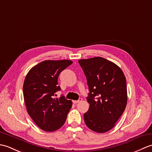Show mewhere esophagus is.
<instances>
[{"label": "esophagus", "instance_id": "esophagus-1", "mask_svg": "<svg viewBox=\"0 0 152 152\" xmlns=\"http://www.w3.org/2000/svg\"><path fill=\"white\" fill-rule=\"evenodd\" d=\"M82 101V99H81V98H80L78 101H72V102L74 103V104H76V103H78V102H80V101Z\"/></svg>", "mask_w": 152, "mask_h": 152}]
</instances>
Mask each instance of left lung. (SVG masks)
<instances>
[{
  "label": "left lung",
  "instance_id": "8db88e82",
  "mask_svg": "<svg viewBox=\"0 0 152 152\" xmlns=\"http://www.w3.org/2000/svg\"><path fill=\"white\" fill-rule=\"evenodd\" d=\"M87 78L88 111L83 114L87 127L102 133L114 127L127 102L126 78L121 69L101 57L78 61Z\"/></svg>",
  "mask_w": 152,
  "mask_h": 152
}]
</instances>
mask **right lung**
<instances>
[{
	"label": "right lung",
	"mask_w": 152,
	"mask_h": 152,
	"mask_svg": "<svg viewBox=\"0 0 152 152\" xmlns=\"http://www.w3.org/2000/svg\"><path fill=\"white\" fill-rule=\"evenodd\" d=\"M72 63L70 60L44 61L28 71L23 90L28 115L41 129L52 132L65 122L72 101L63 95L55 97L61 88L57 79L61 71Z\"/></svg>",
	"instance_id": "right-lung-1"
}]
</instances>
